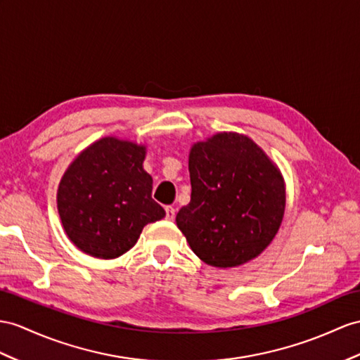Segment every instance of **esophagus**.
Listing matches in <instances>:
<instances>
[{"label":"esophagus","instance_id":"obj_1","mask_svg":"<svg viewBox=\"0 0 360 360\" xmlns=\"http://www.w3.org/2000/svg\"><path fill=\"white\" fill-rule=\"evenodd\" d=\"M174 218H175V209L172 206H168V207H166V220L172 221Z\"/></svg>","mask_w":360,"mask_h":360}]
</instances>
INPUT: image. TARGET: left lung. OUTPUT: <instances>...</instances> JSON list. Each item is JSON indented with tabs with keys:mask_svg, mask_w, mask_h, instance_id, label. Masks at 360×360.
Returning a JSON list of instances; mask_svg holds the SVG:
<instances>
[{
	"mask_svg": "<svg viewBox=\"0 0 360 360\" xmlns=\"http://www.w3.org/2000/svg\"><path fill=\"white\" fill-rule=\"evenodd\" d=\"M191 201L175 221L206 264L241 266L266 250L281 227L285 183L248 136L223 131L189 151Z\"/></svg>",
	"mask_w": 360,
	"mask_h": 360,
	"instance_id": "left-lung-1",
	"label": "left lung"
}]
</instances>
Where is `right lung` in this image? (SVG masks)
<instances>
[{
  "instance_id": "right-lung-1",
  "label": "right lung",
  "mask_w": 360,
  "mask_h": 360,
  "mask_svg": "<svg viewBox=\"0 0 360 360\" xmlns=\"http://www.w3.org/2000/svg\"><path fill=\"white\" fill-rule=\"evenodd\" d=\"M146 146L114 136L79 153L59 181L56 203L68 240L84 253L114 259L137 243L165 209L151 197L153 177L143 169Z\"/></svg>"
}]
</instances>
